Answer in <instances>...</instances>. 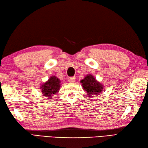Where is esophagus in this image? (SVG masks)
<instances>
[{"label":"esophagus","instance_id":"esophagus-1","mask_svg":"<svg viewBox=\"0 0 148 148\" xmlns=\"http://www.w3.org/2000/svg\"><path fill=\"white\" fill-rule=\"evenodd\" d=\"M75 81V77H69V79H68V81L69 82H71V83L74 82Z\"/></svg>","mask_w":148,"mask_h":148}]
</instances>
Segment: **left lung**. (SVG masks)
<instances>
[{"label":"left lung","instance_id":"left-lung-1","mask_svg":"<svg viewBox=\"0 0 148 148\" xmlns=\"http://www.w3.org/2000/svg\"><path fill=\"white\" fill-rule=\"evenodd\" d=\"M83 90L86 92L87 95L90 97H93L94 95L98 96L102 94L104 86L100 82L97 80L92 74H88L84 79L81 80Z\"/></svg>","mask_w":148,"mask_h":148}]
</instances>
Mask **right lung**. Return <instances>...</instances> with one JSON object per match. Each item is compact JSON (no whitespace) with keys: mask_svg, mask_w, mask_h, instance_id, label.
I'll return each instance as SVG.
<instances>
[{"mask_svg":"<svg viewBox=\"0 0 148 148\" xmlns=\"http://www.w3.org/2000/svg\"><path fill=\"white\" fill-rule=\"evenodd\" d=\"M60 80L56 75H51L49 79L40 85V90L44 97L47 99H52L60 90Z\"/></svg>","mask_w":148,"mask_h":148,"instance_id":"add662e5","label":"right lung"}]
</instances>
